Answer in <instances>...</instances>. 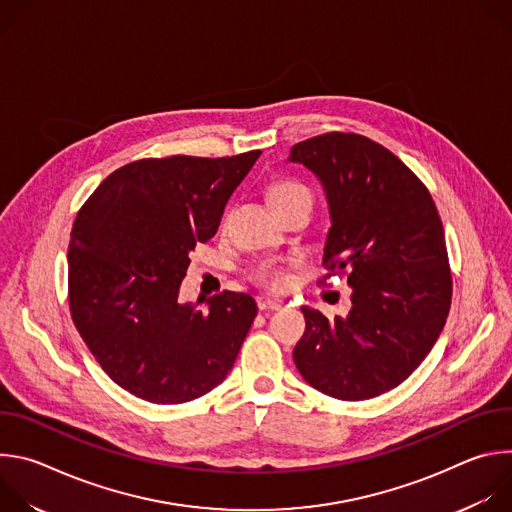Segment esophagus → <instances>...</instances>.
Here are the masks:
<instances>
[{
  "label": "esophagus",
  "instance_id": "esophagus-1",
  "mask_svg": "<svg viewBox=\"0 0 512 512\" xmlns=\"http://www.w3.org/2000/svg\"><path fill=\"white\" fill-rule=\"evenodd\" d=\"M257 306L259 310H279L281 308V302L279 300H273V298H267V296H259L257 298Z\"/></svg>",
  "mask_w": 512,
  "mask_h": 512
}]
</instances>
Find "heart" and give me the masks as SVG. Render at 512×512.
Masks as SVG:
<instances>
[{"mask_svg": "<svg viewBox=\"0 0 512 512\" xmlns=\"http://www.w3.org/2000/svg\"><path fill=\"white\" fill-rule=\"evenodd\" d=\"M308 190L302 182L298 180H277L269 186V202L289 196V194H296V192H304ZM253 279L267 287V289H285L289 283V273L281 263H273V261H263L253 269Z\"/></svg>", "mask_w": 512, "mask_h": 512, "instance_id": "1", "label": "heart"}]
</instances>
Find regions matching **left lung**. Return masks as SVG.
<instances>
[{
	"label": "left lung",
	"mask_w": 512,
	"mask_h": 512,
	"mask_svg": "<svg viewBox=\"0 0 512 512\" xmlns=\"http://www.w3.org/2000/svg\"><path fill=\"white\" fill-rule=\"evenodd\" d=\"M289 162L314 172L326 192L324 279L340 273L352 287L346 318L302 308L296 367L334 399L383 395L419 367L446 324L452 273L442 218L425 184L364 135L300 141Z\"/></svg>",
	"instance_id": "1"
}]
</instances>
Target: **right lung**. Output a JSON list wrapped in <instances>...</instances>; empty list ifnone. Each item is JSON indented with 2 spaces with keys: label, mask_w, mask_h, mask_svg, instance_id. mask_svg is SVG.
Instances as JSON below:
<instances>
[{
  "label": "right lung",
  "mask_w": 512,
  "mask_h": 512,
  "mask_svg": "<svg viewBox=\"0 0 512 512\" xmlns=\"http://www.w3.org/2000/svg\"><path fill=\"white\" fill-rule=\"evenodd\" d=\"M259 156L137 160L79 210L68 245L70 316L101 369L131 395L188 403L233 369L255 300L223 291L200 310L178 294L190 253L214 237Z\"/></svg>",
  "instance_id": "obj_1"
}]
</instances>
